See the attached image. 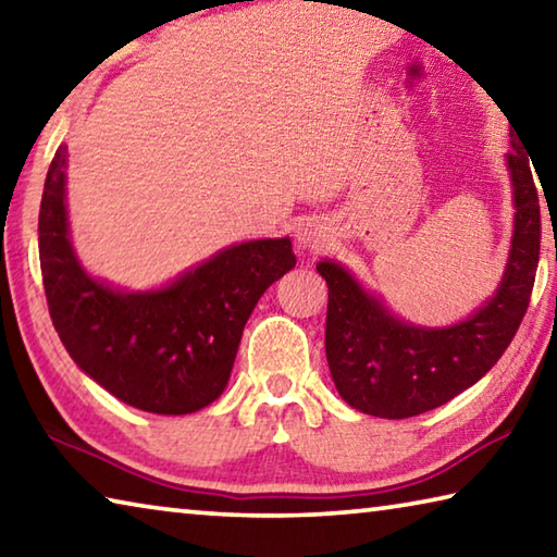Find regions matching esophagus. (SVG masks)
Segmentation results:
<instances>
[{
    "instance_id": "obj_1",
    "label": "esophagus",
    "mask_w": 557,
    "mask_h": 557,
    "mask_svg": "<svg viewBox=\"0 0 557 557\" xmlns=\"http://www.w3.org/2000/svg\"><path fill=\"white\" fill-rule=\"evenodd\" d=\"M297 240L307 250H324L329 245V231L322 223H305L297 231Z\"/></svg>"
}]
</instances>
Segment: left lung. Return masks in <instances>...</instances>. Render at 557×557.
<instances>
[{"mask_svg": "<svg viewBox=\"0 0 557 557\" xmlns=\"http://www.w3.org/2000/svg\"><path fill=\"white\" fill-rule=\"evenodd\" d=\"M508 169L516 225L502 287L467 322L420 329L393 319L336 262H319L329 285L326 361L351 408L403 420L435 410L474 385L513 342L531 301L541 256V203L525 149L513 139Z\"/></svg>", "mask_w": 557, "mask_h": 557, "instance_id": "obj_1", "label": "left lung"}]
</instances>
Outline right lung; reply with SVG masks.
<instances>
[{
    "label": "right lung",
    "instance_id": "obj_1",
    "mask_svg": "<svg viewBox=\"0 0 557 557\" xmlns=\"http://www.w3.org/2000/svg\"><path fill=\"white\" fill-rule=\"evenodd\" d=\"M65 147L55 149L39 211V258L51 322L92 381L145 412L186 414L223 393L245 322L295 268L289 238L250 240L147 295L90 280L69 243Z\"/></svg>",
    "mask_w": 557,
    "mask_h": 557
}]
</instances>
